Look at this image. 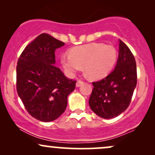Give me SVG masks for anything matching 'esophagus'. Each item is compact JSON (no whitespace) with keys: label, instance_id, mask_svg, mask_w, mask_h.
Listing matches in <instances>:
<instances>
[{"label":"esophagus","instance_id":"34e87169","mask_svg":"<svg viewBox=\"0 0 155 155\" xmlns=\"http://www.w3.org/2000/svg\"><path fill=\"white\" fill-rule=\"evenodd\" d=\"M84 83V82L83 81H81V80H77V81H76V87H80L81 86V85H82Z\"/></svg>","mask_w":155,"mask_h":155}]
</instances>
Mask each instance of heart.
Masks as SVG:
<instances>
[{
	"label": "heart",
	"instance_id": "b5f03b06",
	"mask_svg": "<svg viewBox=\"0 0 155 155\" xmlns=\"http://www.w3.org/2000/svg\"><path fill=\"white\" fill-rule=\"evenodd\" d=\"M117 60V51L113 46L103 43H90L77 46L61 57V64L70 75L81 70L92 79L104 78L111 71Z\"/></svg>",
	"mask_w": 155,
	"mask_h": 155
}]
</instances>
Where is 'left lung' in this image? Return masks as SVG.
Segmentation results:
<instances>
[{
	"instance_id": "left-lung-1",
	"label": "left lung",
	"mask_w": 155,
	"mask_h": 155,
	"mask_svg": "<svg viewBox=\"0 0 155 155\" xmlns=\"http://www.w3.org/2000/svg\"><path fill=\"white\" fill-rule=\"evenodd\" d=\"M136 84L135 58L128 47L120 40L114 70L104 79L92 82L93 89L89 99L90 108L102 118H114L129 106Z\"/></svg>"
}]
</instances>
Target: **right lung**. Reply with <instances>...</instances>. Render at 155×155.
Listing matches in <instances>:
<instances>
[{
    "label": "right lung",
    "instance_id": "1",
    "mask_svg": "<svg viewBox=\"0 0 155 155\" xmlns=\"http://www.w3.org/2000/svg\"><path fill=\"white\" fill-rule=\"evenodd\" d=\"M64 44L41 33L25 48L17 61V93L27 111L41 122L58 118L76 87V81L68 79L54 65V51Z\"/></svg>",
    "mask_w": 155,
    "mask_h": 155
}]
</instances>
